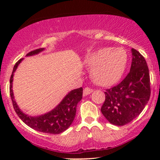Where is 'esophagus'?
I'll use <instances>...</instances> for the list:
<instances>
[{
    "mask_svg": "<svg viewBox=\"0 0 160 160\" xmlns=\"http://www.w3.org/2000/svg\"><path fill=\"white\" fill-rule=\"evenodd\" d=\"M92 92H93V89H90V88L86 87L83 89V95L84 96H86V95H88L90 94V93Z\"/></svg>",
    "mask_w": 160,
    "mask_h": 160,
    "instance_id": "esophagus-1",
    "label": "esophagus"
}]
</instances>
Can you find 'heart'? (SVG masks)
Here are the masks:
<instances>
[{"label": "heart", "instance_id": "1", "mask_svg": "<svg viewBox=\"0 0 160 160\" xmlns=\"http://www.w3.org/2000/svg\"><path fill=\"white\" fill-rule=\"evenodd\" d=\"M91 69V77L98 85L113 86L123 76L128 63V54L122 47H104L91 53L85 60Z\"/></svg>", "mask_w": 160, "mask_h": 160}]
</instances>
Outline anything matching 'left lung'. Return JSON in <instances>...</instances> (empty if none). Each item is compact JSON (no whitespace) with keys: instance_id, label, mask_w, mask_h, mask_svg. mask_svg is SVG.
I'll return each mask as SVG.
<instances>
[{"instance_id":"8db88e82","label":"left lung","mask_w":160,"mask_h":160,"mask_svg":"<svg viewBox=\"0 0 160 160\" xmlns=\"http://www.w3.org/2000/svg\"><path fill=\"white\" fill-rule=\"evenodd\" d=\"M132 55L131 68L118 85L106 89L105 101L101 108L108 122L124 126L136 118L148 104L150 96V74L147 62L136 49Z\"/></svg>"}]
</instances>
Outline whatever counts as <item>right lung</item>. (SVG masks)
Segmentation results:
<instances>
[{
	"label": "right lung",
	"mask_w": 160,
	"mask_h": 160,
	"mask_svg": "<svg viewBox=\"0 0 160 160\" xmlns=\"http://www.w3.org/2000/svg\"><path fill=\"white\" fill-rule=\"evenodd\" d=\"M43 50H44V48L38 49L36 50L28 52L26 56H34ZM22 60L23 58L19 59L14 65L10 80V97L16 113L27 126L34 128L37 131L45 133L54 134V135L63 132L67 128H68L74 120L75 115H76L77 105L82 97V88L80 87L79 89L69 92L56 108L44 114L36 116V117L28 115L23 111H22L18 104H16L12 89L14 73Z\"/></svg>",
	"instance_id": "1"
}]
</instances>
